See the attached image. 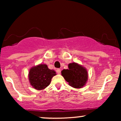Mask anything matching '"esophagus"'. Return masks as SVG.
<instances>
[{
  "mask_svg": "<svg viewBox=\"0 0 121 121\" xmlns=\"http://www.w3.org/2000/svg\"><path fill=\"white\" fill-rule=\"evenodd\" d=\"M56 72H57V74H60V72H61V70L60 69H56Z\"/></svg>",
  "mask_w": 121,
  "mask_h": 121,
  "instance_id": "34e87169",
  "label": "esophagus"
}]
</instances>
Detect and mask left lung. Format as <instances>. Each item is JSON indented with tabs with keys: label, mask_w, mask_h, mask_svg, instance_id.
<instances>
[{
	"label": "left lung",
	"mask_w": 121,
	"mask_h": 121,
	"mask_svg": "<svg viewBox=\"0 0 121 121\" xmlns=\"http://www.w3.org/2000/svg\"><path fill=\"white\" fill-rule=\"evenodd\" d=\"M61 75L70 86L76 89L84 87L88 79L86 69L76 62L68 64V69H63Z\"/></svg>",
	"instance_id": "8db88e82"
}]
</instances>
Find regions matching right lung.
<instances>
[{
    "label": "right lung",
    "instance_id": "obj_1",
    "mask_svg": "<svg viewBox=\"0 0 121 121\" xmlns=\"http://www.w3.org/2000/svg\"><path fill=\"white\" fill-rule=\"evenodd\" d=\"M56 75L55 70H51L45 64H39L30 69L28 80L30 85L35 89H44L51 84L52 77Z\"/></svg>",
    "mask_w": 121,
    "mask_h": 121
}]
</instances>
